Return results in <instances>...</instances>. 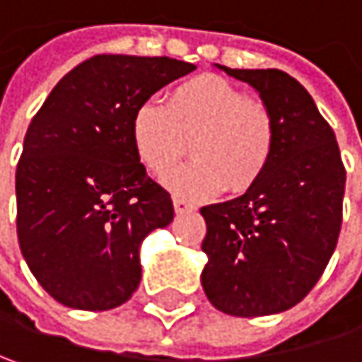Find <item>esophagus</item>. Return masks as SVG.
Masks as SVG:
<instances>
[{
	"mask_svg": "<svg viewBox=\"0 0 362 362\" xmlns=\"http://www.w3.org/2000/svg\"><path fill=\"white\" fill-rule=\"evenodd\" d=\"M174 209H176V214H188L194 209V205H190L188 201H184L180 197H174Z\"/></svg>",
	"mask_w": 362,
	"mask_h": 362,
	"instance_id": "1",
	"label": "esophagus"
}]
</instances>
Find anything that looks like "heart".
I'll return each instance as SVG.
<instances>
[{
	"instance_id": "1",
	"label": "heart",
	"mask_w": 362,
	"mask_h": 362,
	"mask_svg": "<svg viewBox=\"0 0 362 362\" xmlns=\"http://www.w3.org/2000/svg\"><path fill=\"white\" fill-rule=\"evenodd\" d=\"M132 143L151 174L168 176L190 143L192 163L168 178L184 199H207L226 188L250 190L267 172L276 151V119L263 101L215 74L178 84L168 105L141 103L132 115Z\"/></svg>"
}]
</instances>
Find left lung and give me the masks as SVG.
Returning <instances> with one entry per match:
<instances>
[{"label":"left lung","mask_w":362,"mask_h":362,"mask_svg":"<svg viewBox=\"0 0 362 362\" xmlns=\"http://www.w3.org/2000/svg\"><path fill=\"white\" fill-rule=\"evenodd\" d=\"M276 119V151L243 197L201 209L207 298L234 317L298 305L323 276L342 228L346 168L336 134L307 88L281 70H232Z\"/></svg>","instance_id":"obj_1"}]
</instances>
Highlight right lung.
Returning <instances> with one entry per match:
<instances>
[{
  "instance_id": "right-lung-1",
  "label": "right lung",
  "mask_w": 362,
  "mask_h": 362,
  "mask_svg": "<svg viewBox=\"0 0 362 362\" xmlns=\"http://www.w3.org/2000/svg\"><path fill=\"white\" fill-rule=\"evenodd\" d=\"M194 68L172 57L95 55L33 117L16 168L18 245L57 303L110 311L139 288L141 243L174 219V205L136 155L132 115Z\"/></svg>"
}]
</instances>
